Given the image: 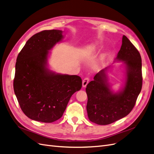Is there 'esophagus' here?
Listing matches in <instances>:
<instances>
[{
  "instance_id": "esophagus-1",
  "label": "esophagus",
  "mask_w": 154,
  "mask_h": 154,
  "mask_svg": "<svg viewBox=\"0 0 154 154\" xmlns=\"http://www.w3.org/2000/svg\"><path fill=\"white\" fill-rule=\"evenodd\" d=\"M88 82H89V78H85L83 79V80L82 82V85L83 87H85L87 84L88 83Z\"/></svg>"
}]
</instances>
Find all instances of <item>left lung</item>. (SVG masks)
<instances>
[{
  "label": "left lung",
  "instance_id": "obj_1",
  "mask_svg": "<svg viewBox=\"0 0 154 154\" xmlns=\"http://www.w3.org/2000/svg\"><path fill=\"white\" fill-rule=\"evenodd\" d=\"M116 60L124 62L127 69V78L122 91L116 93L111 91L106 75L108 68L97 73L94 80L87 85L88 117L91 122L97 125H109L127 116L133 109L141 91V55L125 35Z\"/></svg>",
  "mask_w": 154,
  "mask_h": 154
}]
</instances>
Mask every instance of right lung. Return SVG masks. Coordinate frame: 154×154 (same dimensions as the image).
<instances>
[{
  "label": "right lung",
  "instance_id": "add662e5",
  "mask_svg": "<svg viewBox=\"0 0 154 154\" xmlns=\"http://www.w3.org/2000/svg\"><path fill=\"white\" fill-rule=\"evenodd\" d=\"M62 32L44 30L34 35L17 58L14 92L23 112L37 122L59 119L72 95L82 86L80 76L57 74L47 67L49 51L62 40Z\"/></svg>",
  "mask_w": 154,
  "mask_h": 154
}]
</instances>
